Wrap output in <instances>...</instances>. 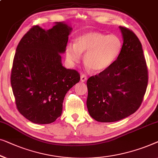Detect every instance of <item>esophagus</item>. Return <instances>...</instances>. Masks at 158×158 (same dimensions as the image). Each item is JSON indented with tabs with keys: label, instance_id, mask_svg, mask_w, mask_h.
<instances>
[{
	"label": "esophagus",
	"instance_id": "1",
	"mask_svg": "<svg viewBox=\"0 0 158 158\" xmlns=\"http://www.w3.org/2000/svg\"><path fill=\"white\" fill-rule=\"evenodd\" d=\"M86 80H87V77H86V75L85 74H81V81L84 82V81H86Z\"/></svg>",
	"mask_w": 158,
	"mask_h": 158
}]
</instances>
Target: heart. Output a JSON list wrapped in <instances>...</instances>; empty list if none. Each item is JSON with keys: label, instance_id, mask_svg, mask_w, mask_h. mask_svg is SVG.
<instances>
[{"label": "heart", "instance_id": "1", "mask_svg": "<svg viewBox=\"0 0 158 158\" xmlns=\"http://www.w3.org/2000/svg\"><path fill=\"white\" fill-rule=\"evenodd\" d=\"M123 43L115 35L88 31L80 35L75 44H69L66 55L71 63L78 62L81 54L84 63L94 72H102L110 67L120 54Z\"/></svg>", "mask_w": 158, "mask_h": 158}]
</instances>
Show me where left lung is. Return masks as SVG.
Listing matches in <instances>:
<instances>
[{"label":"left lung","instance_id":"8db88e82","mask_svg":"<svg viewBox=\"0 0 158 158\" xmlns=\"http://www.w3.org/2000/svg\"><path fill=\"white\" fill-rule=\"evenodd\" d=\"M119 28L123 44L119 56L110 67L86 81L88 112L101 123L119 121L135 113L148 87V71L140 41L132 31Z\"/></svg>","mask_w":158,"mask_h":158}]
</instances>
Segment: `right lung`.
I'll list each match as a JSON object with an SVG mask.
<instances>
[{"label":"right lung","instance_id":"1","mask_svg":"<svg viewBox=\"0 0 158 158\" xmlns=\"http://www.w3.org/2000/svg\"><path fill=\"white\" fill-rule=\"evenodd\" d=\"M72 28L56 22L47 31L34 26L16 48L10 84L19 112L35 124H49L61 116L64 97L80 75L61 64Z\"/></svg>","mask_w":158,"mask_h":158}]
</instances>
